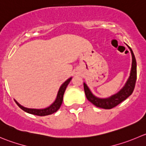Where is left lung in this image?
I'll list each match as a JSON object with an SVG mask.
<instances>
[{
    "label": "left lung",
    "mask_w": 146,
    "mask_h": 146,
    "mask_svg": "<svg viewBox=\"0 0 146 146\" xmlns=\"http://www.w3.org/2000/svg\"><path fill=\"white\" fill-rule=\"evenodd\" d=\"M127 47L130 49L132 55L131 69H130V76H129L127 82L118 92L107 98H98V97L93 95L88 86L86 84V83L84 82V90L86 98L90 102H92L93 105H95L98 108H103V109H111V108H115L117 105H119L120 102L127 99L130 95H131L133 90H134L137 78L136 60H135V57L134 54H133L131 48L128 46H127Z\"/></svg>",
    "instance_id": "obj_1"
}]
</instances>
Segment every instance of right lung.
Instances as JSON below:
<instances>
[{
	"label": "right lung",
	"mask_w": 146,
	"mask_h": 146,
	"mask_svg": "<svg viewBox=\"0 0 146 146\" xmlns=\"http://www.w3.org/2000/svg\"><path fill=\"white\" fill-rule=\"evenodd\" d=\"M72 77H70L68 80H66L63 84L61 85V87H59V90L58 91L57 95H56V98L54 100V102L51 104L50 106L47 107V108H44V109H34V108H25V107L21 105L16 100H14L16 103L17 104L18 106L21 108V109L23 110L25 112H28L29 114H32V115H38V116H46L48 115H51V114H53L54 112H56L60 108L61 105L62 104V101H63V97L64 94V92L66 90V87L69 84V83L70 82L71 80H72Z\"/></svg>",
	"instance_id": "1"
}]
</instances>
